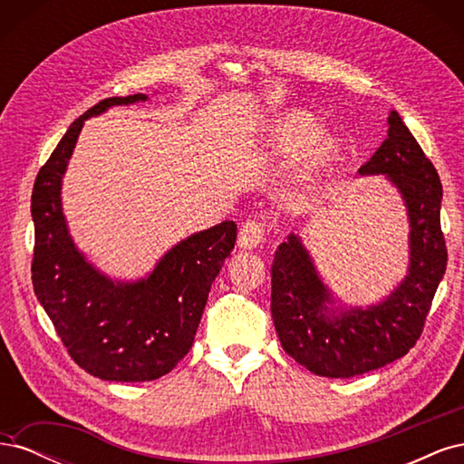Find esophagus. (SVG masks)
<instances>
[{
    "label": "esophagus",
    "instance_id": "obj_1",
    "mask_svg": "<svg viewBox=\"0 0 464 464\" xmlns=\"http://www.w3.org/2000/svg\"><path fill=\"white\" fill-rule=\"evenodd\" d=\"M263 242V224L257 220H247L240 228L237 236V246L242 249H256Z\"/></svg>",
    "mask_w": 464,
    "mask_h": 464
}]
</instances>
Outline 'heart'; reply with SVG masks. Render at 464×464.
Instances as JSON below:
<instances>
[{
    "instance_id": "heart-1",
    "label": "heart",
    "mask_w": 464,
    "mask_h": 464,
    "mask_svg": "<svg viewBox=\"0 0 464 464\" xmlns=\"http://www.w3.org/2000/svg\"><path fill=\"white\" fill-rule=\"evenodd\" d=\"M263 159L288 164L301 154L302 162L290 179V201L302 208L317 189L321 174L339 154L336 139L321 135V123L305 110H286L265 125L261 139Z\"/></svg>"
}]
</instances>
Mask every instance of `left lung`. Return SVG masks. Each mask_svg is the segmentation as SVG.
<instances>
[{"label":"left lung","mask_w":464,"mask_h":464,"mask_svg":"<svg viewBox=\"0 0 464 464\" xmlns=\"http://www.w3.org/2000/svg\"><path fill=\"white\" fill-rule=\"evenodd\" d=\"M387 139L358 176H385L409 217V273L383 300L346 305L333 296L298 234L278 246L271 269V314L280 344L323 377H354L402 358L420 339L447 266L441 181L395 110Z\"/></svg>","instance_id":"left-lung-1"}]
</instances>
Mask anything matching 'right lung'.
I'll return each instance as SVG.
<instances>
[{"label":"right lung","mask_w":464,"mask_h":464,"mask_svg":"<svg viewBox=\"0 0 464 464\" xmlns=\"http://www.w3.org/2000/svg\"><path fill=\"white\" fill-rule=\"evenodd\" d=\"M149 101L147 94L111 96L69 125L34 181L33 286L69 356L104 382H152L172 372L193 344L210 285L236 242L224 220L172 246L137 280L104 275L69 234L62 184L82 125L111 106Z\"/></svg>","instance_id":"right-lung-1"}]
</instances>
